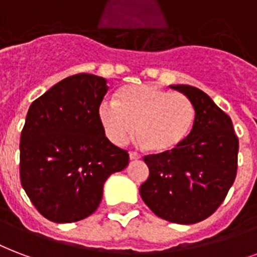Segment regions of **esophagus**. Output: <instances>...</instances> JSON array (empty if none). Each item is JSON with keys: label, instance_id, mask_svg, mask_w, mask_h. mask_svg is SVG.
Masks as SVG:
<instances>
[{"label": "esophagus", "instance_id": "esophagus-1", "mask_svg": "<svg viewBox=\"0 0 257 257\" xmlns=\"http://www.w3.org/2000/svg\"><path fill=\"white\" fill-rule=\"evenodd\" d=\"M128 157H130V160H140L141 156L138 153H136V152H130V153H128Z\"/></svg>", "mask_w": 257, "mask_h": 257}]
</instances>
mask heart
<instances>
[{"label":"heart","mask_w":257,"mask_h":257,"mask_svg":"<svg viewBox=\"0 0 257 257\" xmlns=\"http://www.w3.org/2000/svg\"><path fill=\"white\" fill-rule=\"evenodd\" d=\"M194 103L186 94L156 85H127L116 101H103L99 119L108 140L123 145L136 131L145 150L167 153L179 148L192 131Z\"/></svg>","instance_id":"heart-1"}]
</instances>
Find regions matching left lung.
<instances>
[{
    "mask_svg": "<svg viewBox=\"0 0 257 257\" xmlns=\"http://www.w3.org/2000/svg\"><path fill=\"white\" fill-rule=\"evenodd\" d=\"M171 88L194 103V127L176 149L145 156L149 177L140 194L157 217L191 225L210 217L226 198L237 175L238 138L209 94L190 85Z\"/></svg>",
    "mask_w": 257,
    "mask_h": 257,
    "instance_id": "left-lung-1",
    "label": "left lung"
}]
</instances>
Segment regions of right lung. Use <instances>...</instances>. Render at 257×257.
I'll return each mask as SVG.
<instances>
[{"label":"right lung","mask_w":257,"mask_h":257,"mask_svg":"<svg viewBox=\"0 0 257 257\" xmlns=\"http://www.w3.org/2000/svg\"><path fill=\"white\" fill-rule=\"evenodd\" d=\"M107 80L81 73L31 104L20 138V180L32 204L57 223L77 222L99 207L104 183L128 165L99 119Z\"/></svg>","instance_id":"right-lung-1"}]
</instances>
